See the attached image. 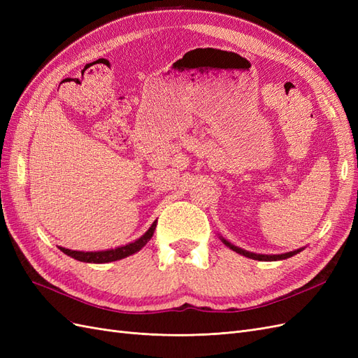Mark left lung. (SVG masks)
<instances>
[{"label": "left lung", "mask_w": 358, "mask_h": 358, "mask_svg": "<svg viewBox=\"0 0 358 358\" xmlns=\"http://www.w3.org/2000/svg\"><path fill=\"white\" fill-rule=\"evenodd\" d=\"M222 242H224L227 246H229L230 249H233V251H236L237 254L245 255V257H248V258H252V259H258V262H276V259H285V258H289V257H292V255H296L297 252H300L299 249H297V251L287 252V254H280V255H263V254H254V252H248V251H245V249L237 248V246H234V245L229 243V242L224 241V239H222Z\"/></svg>", "instance_id": "left-lung-1"}]
</instances>
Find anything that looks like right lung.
<instances>
[{
	"label": "right lung",
	"instance_id": "1",
	"mask_svg": "<svg viewBox=\"0 0 358 358\" xmlns=\"http://www.w3.org/2000/svg\"><path fill=\"white\" fill-rule=\"evenodd\" d=\"M157 222H154L150 225V229L137 239L133 243H128L125 246L116 248V249H109V251H99V252H80V251H71V249H66V248H59L64 254L70 255L74 259H79V262H85V263H95V264H103V263H110V262H116V259L125 258L128 255H133L137 251H140L152 237L154 231H155Z\"/></svg>",
	"mask_w": 358,
	"mask_h": 358
}]
</instances>
